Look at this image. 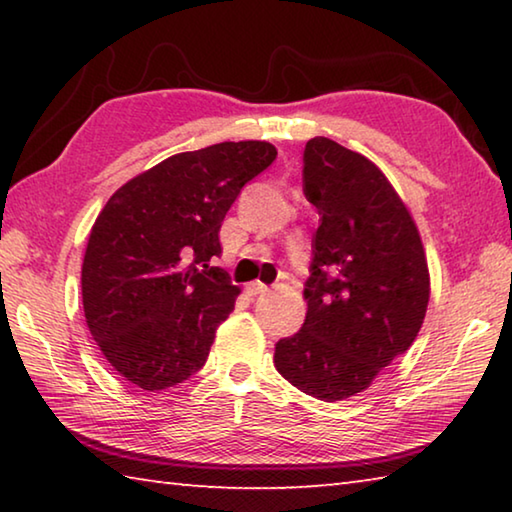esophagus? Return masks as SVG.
Masks as SVG:
<instances>
[{"mask_svg": "<svg viewBox=\"0 0 512 512\" xmlns=\"http://www.w3.org/2000/svg\"><path fill=\"white\" fill-rule=\"evenodd\" d=\"M246 291H248V296H262V293L268 291V287H266L264 282H250L248 287H246Z\"/></svg>", "mask_w": 512, "mask_h": 512, "instance_id": "obj_1", "label": "esophagus"}]
</instances>
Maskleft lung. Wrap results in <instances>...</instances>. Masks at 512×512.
Masks as SVG:
<instances>
[{"label":"left lung","mask_w":512,"mask_h":512,"mask_svg":"<svg viewBox=\"0 0 512 512\" xmlns=\"http://www.w3.org/2000/svg\"><path fill=\"white\" fill-rule=\"evenodd\" d=\"M302 192L320 216L307 318L275 343V368L302 393L336 402L366 391L411 348L429 271L409 210L368 158L314 137L302 153Z\"/></svg>","instance_id":"1"}]
</instances>
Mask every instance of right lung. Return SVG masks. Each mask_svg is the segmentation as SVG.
<instances>
[{"mask_svg":"<svg viewBox=\"0 0 512 512\" xmlns=\"http://www.w3.org/2000/svg\"><path fill=\"white\" fill-rule=\"evenodd\" d=\"M268 142H221L171 155L119 187L94 221L81 289L92 339L142 391L201 370L239 289L210 266L246 183L268 169Z\"/></svg>","mask_w":512,"mask_h":512,"instance_id":"right-lung-1","label":"right lung"}]
</instances>
